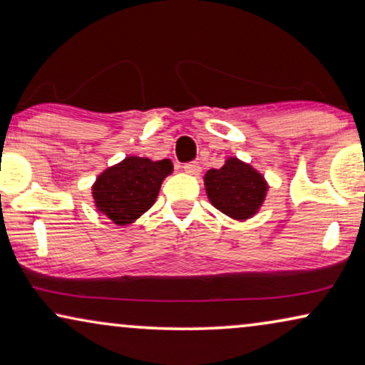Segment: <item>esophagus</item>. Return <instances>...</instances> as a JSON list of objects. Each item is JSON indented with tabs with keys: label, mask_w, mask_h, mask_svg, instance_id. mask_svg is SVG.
I'll list each match as a JSON object with an SVG mask.
<instances>
[{
	"label": "esophagus",
	"mask_w": 365,
	"mask_h": 365,
	"mask_svg": "<svg viewBox=\"0 0 365 365\" xmlns=\"http://www.w3.org/2000/svg\"><path fill=\"white\" fill-rule=\"evenodd\" d=\"M184 171L189 173V174H199V173H201V166H199V163H196V161L186 163V164H184Z\"/></svg>",
	"instance_id": "1"
}]
</instances>
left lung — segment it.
Listing matches in <instances>:
<instances>
[{
	"instance_id": "obj_1",
	"label": "left lung",
	"mask_w": 365,
	"mask_h": 365,
	"mask_svg": "<svg viewBox=\"0 0 365 365\" xmlns=\"http://www.w3.org/2000/svg\"><path fill=\"white\" fill-rule=\"evenodd\" d=\"M204 186L212 206L237 221L252 217L267 192L262 174L237 158H229L222 168L209 169Z\"/></svg>"
}]
</instances>
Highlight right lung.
<instances>
[{"label": "right lung", "mask_w": 365, "mask_h": 365, "mask_svg": "<svg viewBox=\"0 0 365 365\" xmlns=\"http://www.w3.org/2000/svg\"><path fill=\"white\" fill-rule=\"evenodd\" d=\"M171 173L173 163L169 159L126 158L99 174L93 184L98 211L118 226L131 224L153 206L164 178Z\"/></svg>", "instance_id": "add662e5"}]
</instances>
